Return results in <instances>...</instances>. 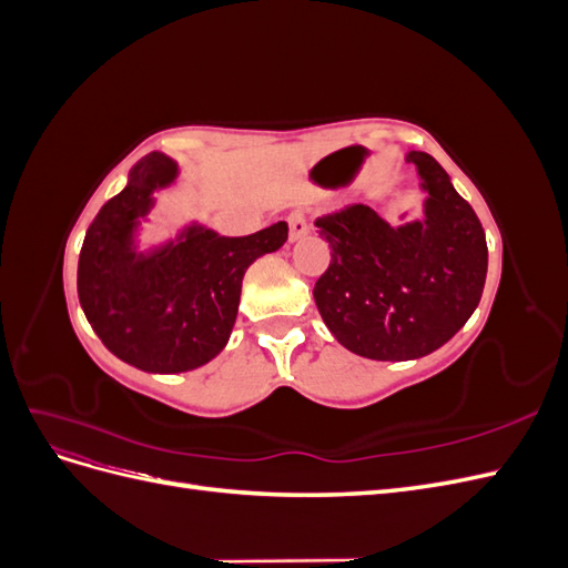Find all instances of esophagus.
<instances>
[{
	"mask_svg": "<svg viewBox=\"0 0 568 568\" xmlns=\"http://www.w3.org/2000/svg\"><path fill=\"white\" fill-rule=\"evenodd\" d=\"M307 232H311V225H307V217L303 211H294L288 215V239L291 242H298Z\"/></svg>",
	"mask_w": 568,
	"mask_h": 568,
	"instance_id": "34e87169",
	"label": "esophagus"
}]
</instances>
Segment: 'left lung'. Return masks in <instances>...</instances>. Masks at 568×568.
Masks as SVG:
<instances>
[{"mask_svg":"<svg viewBox=\"0 0 568 568\" xmlns=\"http://www.w3.org/2000/svg\"><path fill=\"white\" fill-rule=\"evenodd\" d=\"M424 217L390 225L369 205L317 217L332 263L317 311L343 348L369 359H417L448 343L476 311L488 272L486 232L434 156L409 151Z\"/></svg>","mask_w":568,"mask_h":568,"instance_id":"1","label":"left lung"}]
</instances>
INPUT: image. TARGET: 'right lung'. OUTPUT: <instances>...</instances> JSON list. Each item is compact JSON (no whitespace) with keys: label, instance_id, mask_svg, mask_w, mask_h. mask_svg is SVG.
I'll use <instances>...</instances> for the list:
<instances>
[{"label":"right lung","instance_id":"1","mask_svg":"<svg viewBox=\"0 0 568 568\" xmlns=\"http://www.w3.org/2000/svg\"><path fill=\"white\" fill-rule=\"evenodd\" d=\"M178 173L161 151L136 163L123 192L94 217L78 261V298L94 334L123 363L153 374L196 369L227 346L246 270L288 236L284 220L248 236H220L192 222L140 251L153 192Z\"/></svg>","mask_w":568,"mask_h":568}]
</instances>
